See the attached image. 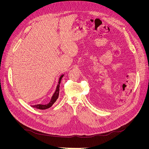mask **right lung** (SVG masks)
Returning a JSON list of instances; mask_svg holds the SVG:
<instances>
[{
  "label": "right lung",
  "mask_w": 149,
  "mask_h": 149,
  "mask_svg": "<svg viewBox=\"0 0 149 149\" xmlns=\"http://www.w3.org/2000/svg\"><path fill=\"white\" fill-rule=\"evenodd\" d=\"M64 74H62L61 75V76L59 78V81H58V84L56 86V89L55 90V92L54 93L52 97V99L50 101H49V103L47 104H36V105H33V106H31V107H33L34 108H36V109H48L50 107L52 106V105L54 103H55L57 99L58 98V96H59V92H60V84L61 83V80L63 78V76Z\"/></svg>",
  "instance_id": "obj_1"
}]
</instances>
